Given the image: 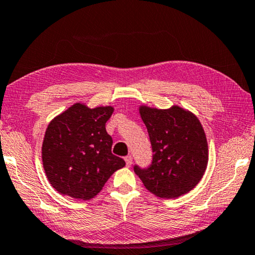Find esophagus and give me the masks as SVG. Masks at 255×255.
Instances as JSON below:
<instances>
[{
  "mask_svg": "<svg viewBox=\"0 0 255 255\" xmlns=\"http://www.w3.org/2000/svg\"><path fill=\"white\" fill-rule=\"evenodd\" d=\"M132 160H133V158H132L131 155H128V156H127V157H125V163H127L128 167H130L132 165Z\"/></svg>",
  "mask_w": 255,
  "mask_h": 255,
  "instance_id": "obj_1",
  "label": "esophagus"
}]
</instances>
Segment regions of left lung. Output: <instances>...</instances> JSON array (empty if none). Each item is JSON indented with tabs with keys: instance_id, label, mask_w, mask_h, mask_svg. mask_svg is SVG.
I'll use <instances>...</instances> for the list:
<instances>
[{
	"instance_id": "8db88e82",
	"label": "left lung",
	"mask_w": 255,
	"mask_h": 255,
	"mask_svg": "<svg viewBox=\"0 0 255 255\" xmlns=\"http://www.w3.org/2000/svg\"><path fill=\"white\" fill-rule=\"evenodd\" d=\"M152 155L147 168L134 165L143 186L160 198H177L201 181L209 160L206 135L199 120L179 106L139 107Z\"/></svg>"
}]
</instances>
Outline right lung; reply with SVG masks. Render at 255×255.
I'll use <instances>...</instances> for the list:
<instances>
[{"instance_id":"right-lung-1","label":"right lung","mask_w":255,"mask_h":255,"mask_svg":"<svg viewBox=\"0 0 255 255\" xmlns=\"http://www.w3.org/2000/svg\"><path fill=\"white\" fill-rule=\"evenodd\" d=\"M113 112L112 106L91 109L77 103L49 123L42 144L43 167L60 194L91 199L125 165L112 154L113 139L106 131Z\"/></svg>"}]
</instances>
